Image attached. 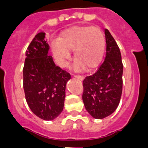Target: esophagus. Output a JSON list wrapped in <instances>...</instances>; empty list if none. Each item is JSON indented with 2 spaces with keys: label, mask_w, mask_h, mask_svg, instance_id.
I'll use <instances>...</instances> for the list:
<instances>
[{
  "label": "esophagus",
  "mask_w": 148,
  "mask_h": 148,
  "mask_svg": "<svg viewBox=\"0 0 148 148\" xmlns=\"http://www.w3.org/2000/svg\"><path fill=\"white\" fill-rule=\"evenodd\" d=\"M74 77H75V78H77V79H79L80 81H83L84 79V77L81 76V75H74Z\"/></svg>",
  "instance_id": "esophagus-1"
}]
</instances>
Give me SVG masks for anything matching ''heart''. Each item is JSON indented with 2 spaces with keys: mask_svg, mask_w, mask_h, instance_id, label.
<instances>
[{
  "mask_svg": "<svg viewBox=\"0 0 148 148\" xmlns=\"http://www.w3.org/2000/svg\"><path fill=\"white\" fill-rule=\"evenodd\" d=\"M105 49V38L102 31L91 27H77L65 32L58 43L52 45L55 59L61 64L70 59V53L74 52L76 67L92 70L99 65Z\"/></svg>",
  "mask_w": 148,
  "mask_h": 148,
  "instance_id": "obj_1",
  "label": "heart"
}]
</instances>
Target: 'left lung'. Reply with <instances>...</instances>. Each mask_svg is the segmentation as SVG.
<instances>
[{
    "instance_id": "1",
    "label": "left lung",
    "mask_w": 148,
    "mask_h": 148,
    "mask_svg": "<svg viewBox=\"0 0 148 148\" xmlns=\"http://www.w3.org/2000/svg\"><path fill=\"white\" fill-rule=\"evenodd\" d=\"M106 57L94 74L83 81L82 95L85 109L94 119H102L118 108L122 92L123 64L116 40L105 29Z\"/></svg>"
}]
</instances>
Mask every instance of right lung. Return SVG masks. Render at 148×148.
<instances>
[{"label":"right lung","mask_w":148,"mask_h":148,"mask_svg":"<svg viewBox=\"0 0 148 148\" xmlns=\"http://www.w3.org/2000/svg\"><path fill=\"white\" fill-rule=\"evenodd\" d=\"M45 32L35 35L26 51L23 70V90L28 106L41 119L51 121L64 109L65 89L70 75L56 66L48 56Z\"/></svg>","instance_id":"right-lung-1"}]
</instances>
